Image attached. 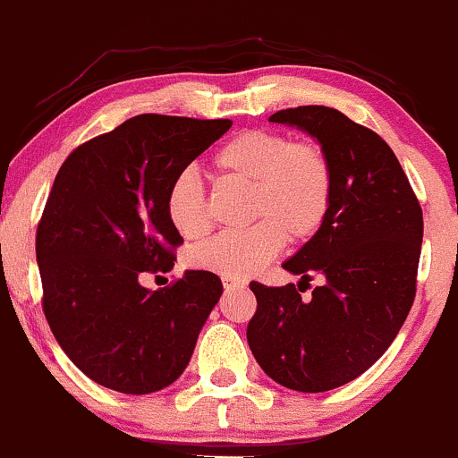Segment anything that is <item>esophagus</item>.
<instances>
[{
  "mask_svg": "<svg viewBox=\"0 0 458 458\" xmlns=\"http://www.w3.org/2000/svg\"><path fill=\"white\" fill-rule=\"evenodd\" d=\"M245 285H248V283L242 281V278H228V276L224 278V287H225V292H230V290H243Z\"/></svg>",
  "mask_w": 458,
  "mask_h": 458,
  "instance_id": "1",
  "label": "esophagus"
}]
</instances>
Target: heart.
I'll list each match as a JSON object with an SVG mask.
<instances>
[{"mask_svg":"<svg viewBox=\"0 0 458 458\" xmlns=\"http://www.w3.org/2000/svg\"><path fill=\"white\" fill-rule=\"evenodd\" d=\"M213 168L225 180L250 186L248 216L257 224L197 245L189 254L192 266L245 278L266 267L285 239L307 242L325 224L334 195V171L327 153L314 142H292L283 133L250 129L216 148ZM165 208L182 237L197 239L208 233L204 189L191 171L173 177Z\"/></svg>","mask_w":458,"mask_h":458,"instance_id":"heart-1","label":"heart"}]
</instances>
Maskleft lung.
<instances>
[{
  "instance_id": "1",
  "label": "left lung",
  "mask_w": 458,
  "mask_h": 458,
  "mask_svg": "<svg viewBox=\"0 0 458 458\" xmlns=\"http://www.w3.org/2000/svg\"><path fill=\"white\" fill-rule=\"evenodd\" d=\"M269 123L310 133L334 171L325 224L283 267L323 285L304 301L300 283L252 281V355L274 382L325 393L360 377L391 346L415 301L423 216L393 148L343 112L322 105L281 109Z\"/></svg>"
}]
</instances>
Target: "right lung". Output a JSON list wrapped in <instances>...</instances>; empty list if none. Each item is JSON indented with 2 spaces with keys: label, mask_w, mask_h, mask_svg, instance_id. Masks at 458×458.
Here are the masks:
<instances>
[{
  "label": "right lung",
  "mask_w": 458,
  "mask_h": 458,
  "mask_svg": "<svg viewBox=\"0 0 458 458\" xmlns=\"http://www.w3.org/2000/svg\"><path fill=\"white\" fill-rule=\"evenodd\" d=\"M230 127L142 114L81 144L56 173L37 228L43 311L67 358L100 386L156 393L189 367L221 278L186 269L153 292L140 276L173 269L184 239L166 216L168 184Z\"/></svg>",
  "instance_id": "obj_1"
}]
</instances>
